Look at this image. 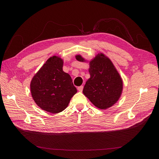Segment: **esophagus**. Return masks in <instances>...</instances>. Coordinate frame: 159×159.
<instances>
[{
    "label": "esophagus",
    "instance_id": "esophagus-1",
    "mask_svg": "<svg viewBox=\"0 0 159 159\" xmlns=\"http://www.w3.org/2000/svg\"><path fill=\"white\" fill-rule=\"evenodd\" d=\"M83 89H84V86L83 85H81V86H80V87L78 88V90L79 91H80V92H81V91H83Z\"/></svg>",
    "mask_w": 159,
    "mask_h": 159
}]
</instances>
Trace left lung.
Wrapping results in <instances>:
<instances>
[{"mask_svg": "<svg viewBox=\"0 0 159 159\" xmlns=\"http://www.w3.org/2000/svg\"><path fill=\"white\" fill-rule=\"evenodd\" d=\"M76 59L84 61L80 55ZM90 78L86 81L84 94L95 107L105 109L116 103L121 96L123 81L117 71L107 57L98 54L89 62Z\"/></svg>", "mask_w": 159, "mask_h": 159, "instance_id": "8db88e82", "label": "left lung"}]
</instances>
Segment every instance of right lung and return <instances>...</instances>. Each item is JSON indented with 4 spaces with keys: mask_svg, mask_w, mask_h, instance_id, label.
Wrapping results in <instances>:
<instances>
[{
    "mask_svg": "<svg viewBox=\"0 0 159 159\" xmlns=\"http://www.w3.org/2000/svg\"><path fill=\"white\" fill-rule=\"evenodd\" d=\"M63 60L57 56L48 60L30 84L32 96L42 109L52 113L64 111L77 93L71 76L62 70Z\"/></svg>",
    "mask_w": 159,
    "mask_h": 159,
    "instance_id": "obj_1",
    "label": "right lung"
}]
</instances>
